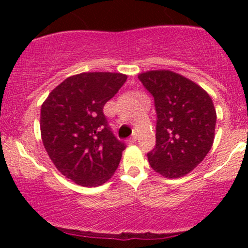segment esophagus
Instances as JSON below:
<instances>
[{"label":"esophagus","instance_id":"1","mask_svg":"<svg viewBox=\"0 0 248 248\" xmlns=\"http://www.w3.org/2000/svg\"><path fill=\"white\" fill-rule=\"evenodd\" d=\"M137 139H138V134L133 133V134H132L131 138H129V142H136Z\"/></svg>","mask_w":248,"mask_h":248}]
</instances>
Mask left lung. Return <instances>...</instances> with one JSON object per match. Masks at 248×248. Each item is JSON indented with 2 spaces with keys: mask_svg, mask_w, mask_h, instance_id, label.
I'll return each instance as SVG.
<instances>
[{
  "mask_svg": "<svg viewBox=\"0 0 248 248\" xmlns=\"http://www.w3.org/2000/svg\"><path fill=\"white\" fill-rule=\"evenodd\" d=\"M154 97L156 145L147 154L155 171L170 179L188 174L209 154L215 137L216 110L196 82L170 71L139 74Z\"/></svg>",
  "mask_w": 248,
  "mask_h": 248,
  "instance_id": "8db88e82",
  "label": "left lung"
}]
</instances>
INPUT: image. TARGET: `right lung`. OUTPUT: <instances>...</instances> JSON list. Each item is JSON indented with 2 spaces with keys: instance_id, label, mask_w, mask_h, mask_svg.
<instances>
[{
  "instance_id": "obj_1",
  "label": "right lung",
  "mask_w": 248,
  "mask_h": 248,
  "mask_svg": "<svg viewBox=\"0 0 248 248\" xmlns=\"http://www.w3.org/2000/svg\"><path fill=\"white\" fill-rule=\"evenodd\" d=\"M127 76L81 73L55 87L41 109V133L47 155L62 175L96 187L111 177L126 144L112 133L103 112Z\"/></svg>"
}]
</instances>
